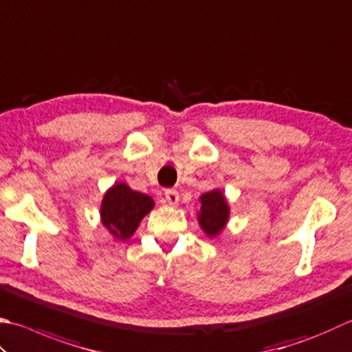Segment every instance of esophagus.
I'll return each instance as SVG.
<instances>
[{"instance_id":"esophagus-1","label":"esophagus","mask_w":352,"mask_h":352,"mask_svg":"<svg viewBox=\"0 0 352 352\" xmlns=\"http://www.w3.org/2000/svg\"><path fill=\"white\" fill-rule=\"evenodd\" d=\"M164 198H166V203L169 206H175L178 203V199H180V195H178V192L175 189H166L164 190Z\"/></svg>"}]
</instances>
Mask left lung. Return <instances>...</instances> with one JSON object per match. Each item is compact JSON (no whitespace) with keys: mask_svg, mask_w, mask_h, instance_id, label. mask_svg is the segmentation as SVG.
<instances>
[{"mask_svg":"<svg viewBox=\"0 0 352 352\" xmlns=\"http://www.w3.org/2000/svg\"><path fill=\"white\" fill-rule=\"evenodd\" d=\"M199 226L209 236H215L224 229L229 219V206L219 190H210L201 197V210H199Z\"/></svg>","mask_w":352,"mask_h":352,"instance_id":"8db88e82","label":"left lung"}]
</instances>
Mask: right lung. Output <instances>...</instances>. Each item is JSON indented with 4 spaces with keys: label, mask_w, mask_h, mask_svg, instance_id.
<instances>
[{
    "label": "right lung",
    "mask_w": 352,
    "mask_h": 352,
    "mask_svg": "<svg viewBox=\"0 0 352 352\" xmlns=\"http://www.w3.org/2000/svg\"><path fill=\"white\" fill-rule=\"evenodd\" d=\"M153 208L154 201L149 195L129 189L125 183H117L103 197L102 223L117 239H128Z\"/></svg>",
    "instance_id": "right-lung-1"
}]
</instances>
